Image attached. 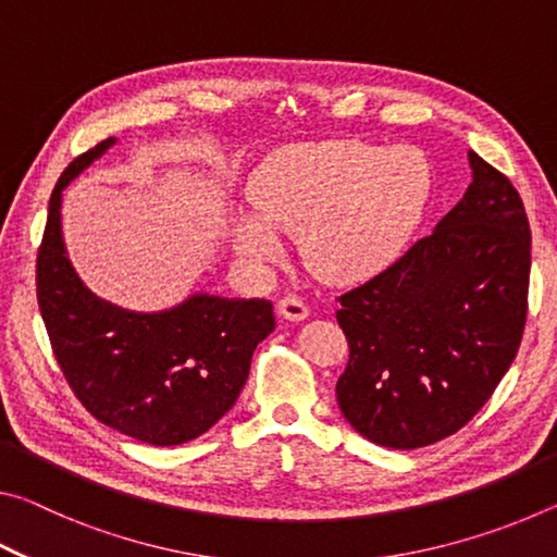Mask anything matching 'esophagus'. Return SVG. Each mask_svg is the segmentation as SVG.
<instances>
[{
    "mask_svg": "<svg viewBox=\"0 0 557 557\" xmlns=\"http://www.w3.org/2000/svg\"><path fill=\"white\" fill-rule=\"evenodd\" d=\"M277 314L282 319H289V322H305V319L309 317V307L299 297L289 295V297H282L280 299Z\"/></svg>",
    "mask_w": 557,
    "mask_h": 557,
    "instance_id": "34e87169",
    "label": "esophagus"
}]
</instances>
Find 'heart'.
Listing matches in <instances>:
<instances>
[{
	"instance_id": "heart-1",
	"label": "heart",
	"mask_w": 557,
	"mask_h": 557,
	"mask_svg": "<svg viewBox=\"0 0 557 557\" xmlns=\"http://www.w3.org/2000/svg\"><path fill=\"white\" fill-rule=\"evenodd\" d=\"M430 188V166L412 147L351 139L282 147L252 174V211L233 219V243L265 262L282 252V231L299 233L301 258L319 277L356 282L400 256Z\"/></svg>"
}]
</instances>
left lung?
Wrapping results in <instances>:
<instances>
[{"instance_id":"left-lung-1","label":"left lung","mask_w":557,"mask_h":557,"mask_svg":"<svg viewBox=\"0 0 557 557\" xmlns=\"http://www.w3.org/2000/svg\"><path fill=\"white\" fill-rule=\"evenodd\" d=\"M471 184L435 231L338 297L348 342L336 400L358 435L418 449L492 398L521 346L531 228L511 182L469 152Z\"/></svg>"}]
</instances>
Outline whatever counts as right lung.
<instances>
[{"instance_id":"1","label":"right lung","mask_w":557,"mask_h":557,"mask_svg":"<svg viewBox=\"0 0 557 557\" xmlns=\"http://www.w3.org/2000/svg\"><path fill=\"white\" fill-rule=\"evenodd\" d=\"M75 157L49 201L36 295L65 381L102 425L157 447L184 445L228 412L256 346L275 329L272 301L196 292L164 312H129L83 285L65 252L63 188L115 145Z\"/></svg>"}]
</instances>
